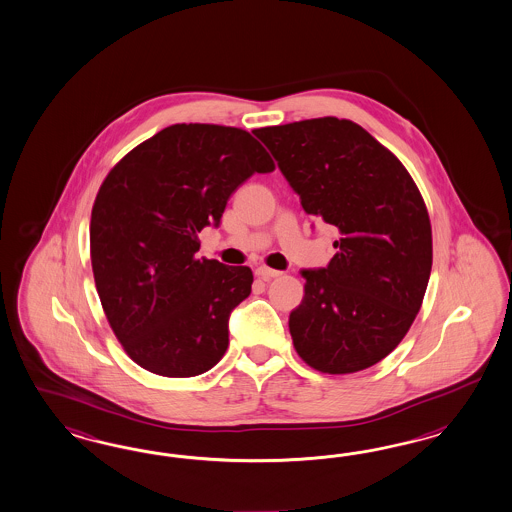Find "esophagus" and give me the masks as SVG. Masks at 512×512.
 <instances>
[{
    "label": "esophagus",
    "mask_w": 512,
    "mask_h": 512,
    "mask_svg": "<svg viewBox=\"0 0 512 512\" xmlns=\"http://www.w3.org/2000/svg\"><path fill=\"white\" fill-rule=\"evenodd\" d=\"M255 274H257L259 278H263L264 281H270V279L279 278V276H281L279 270L268 268V266H259V268L255 270Z\"/></svg>",
    "instance_id": "obj_1"
}]
</instances>
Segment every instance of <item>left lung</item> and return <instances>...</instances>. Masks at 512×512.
I'll list each match as a JSON object with an SVG mask.
<instances>
[{
	"label": "left lung",
	"mask_w": 512,
	"mask_h": 512,
	"mask_svg": "<svg viewBox=\"0 0 512 512\" xmlns=\"http://www.w3.org/2000/svg\"><path fill=\"white\" fill-rule=\"evenodd\" d=\"M278 159L306 214L340 231L326 268L302 270L289 315L298 357L343 375L392 353L419 313L432 272V225L402 161L336 116L253 131Z\"/></svg>",
	"instance_id": "obj_1"
}]
</instances>
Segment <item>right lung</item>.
Returning <instances> with one entry per match:
<instances>
[{
	"mask_svg": "<svg viewBox=\"0 0 512 512\" xmlns=\"http://www.w3.org/2000/svg\"><path fill=\"white\" fill-rule=\"evenodd\" d=\"M276 169L251 133L174 124L125 154L97 191L93 279L127 357L163 377H195L229 347V315L251 293L249 266L197 259L234 189Z\"/></svg>",
	"mask_w": 512,
	"mask_h": 512,
	"instance_id": "add662e5",
	"label": "right lung"
}]
</instances>
